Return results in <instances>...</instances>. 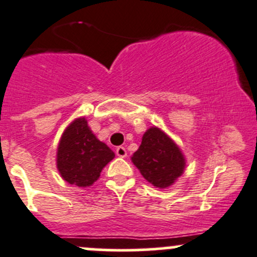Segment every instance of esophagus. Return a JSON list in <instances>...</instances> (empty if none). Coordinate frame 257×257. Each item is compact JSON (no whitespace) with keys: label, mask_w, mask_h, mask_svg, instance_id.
<instances>
[{"label":"esophagus","mask_w":257,"mask_h":257,"mask_svg":"<svg viewBox=\"0 0 257 257\" xmlns=\"http://www.w3.org/2000/svg\"><path fill=\"white\" fill-rule=\"evenodd\" d=\"M115 153H116V156L120 157V158H125V157H126V149L124 148V147H118V148L115 149Z\"/></svg>","instance_id":"34e87169"}]
</instances>
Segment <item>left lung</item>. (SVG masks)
Listing matches in <instances>:
<instances>
[{"label":"left lung","instance_id":"1","mask_svg":"<svg viewBox=\"0 0 257 257\" xmlns=\"http://www.w3.org/2000/svg\"><path fill=\"white\" fill-rule=\"evenodd\" d=\"M132 161L142 176L159 188L171 186L183 173L186 164L178 147L158 128H151L144 133Z\"/></svg>","mask_w":257,"mask_h":257}]
</instances>
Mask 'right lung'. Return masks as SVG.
Masks as SVG:
<instances>
[{
  "label": "right lung",
  "mask_w": 257,
  "mask_h": 257,
  "mask_svg": "<svg viewBox=\"0 0 257 257\" xmlns=\"http://www.w3.org/2000/svg\"><path fill=\"white\" fill-rule=\"evenodd\" d=\"M114 152L98 141L85 118L76 119L64 132L57 148V169L66 182L79 187L93 184Z\"/></svg>",
  "instance_id": "right-lung-1"
}]
</instances>
